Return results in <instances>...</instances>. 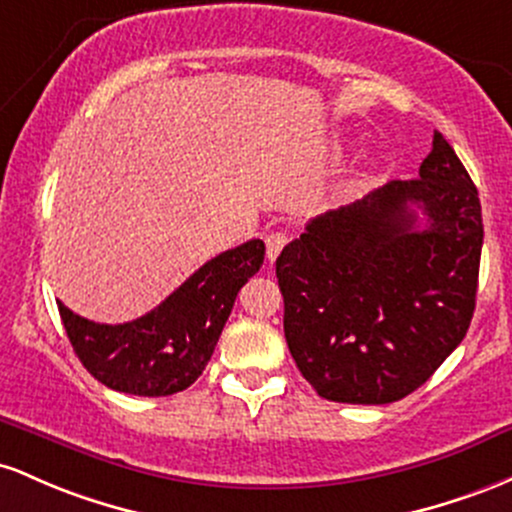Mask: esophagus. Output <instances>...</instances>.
Listing matches in <instances>:
<instances>
[{
    "label": "esophagus",
    "instance_id": "1",
    "mask_svg": "<svg viewBox=\"0 0 512 512\" xmlns=\"http://www.w3.org/2000/svg\"><path fill=\"white\" fill-rule=\"evenodd\" d=\"M285 244H287V234L285 232H271L266 237V254H268V261H275V258H278V254L280 251L285 249Z\"/></svg>",
    "mask_w": 512,
    "mask_h": 512
}]
</instances>
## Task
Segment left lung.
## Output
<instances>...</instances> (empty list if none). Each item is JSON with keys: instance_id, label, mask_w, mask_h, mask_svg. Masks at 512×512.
Instances as JSON below:
<instances>
[{"instance_id": "8db88e82", "label": "left lung", "mask_w": 512, "mask_h": 512, "mask_svg": "<svg viewBox=\"0 0 512 512\" xmlns=\"http://www.w3.org/2000/svg\"><path fill=\"white\" fill-rule=\"evenodd\" d=\"M481 244L479 191L440 132L418 179L314 217L275 261L304 380L341 404L421 387L467 336Z\"/></svg>"}]
</instances>
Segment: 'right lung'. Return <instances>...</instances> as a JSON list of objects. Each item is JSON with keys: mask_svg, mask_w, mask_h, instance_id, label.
Listing matches in <instances>:
<instances>
[{"mask_svg": "<svg viewBox=\"0 0 512 512\" xmlns=\"http://www.w3.org/2000/svg\"><path fill=\"white\" fill-rule=\"evenodd\" d=\"M266 256L261 239L210 258L145 317L96 324L57 302L82 365L108 389L135 396L183 392L203 375L237 292Z\"/></svg>", "mask_w": 512, "mask_h": 512, "instance_id": "add662e5", "label": "right lung"}]
</instances>
